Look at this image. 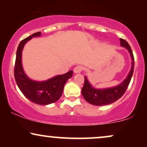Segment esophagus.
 Instances as JSON below:
<instances>
[{
  "label": "esophagus",
  "mask_w": 147,
  "mask_h": 147,
  "mask_svg": "<svg viewBox=\"0 0 147 147\" xmlns=\"http://www.w3.org/2000/svg\"><path fill=\"white\" fill-rule=\"evenodd\" d=\"M82 70H83V67L81 66V65H77L74 68V72L75 73H80Z\"/></svg>",
  "instance_id": "obj_1"
}]
</instances>
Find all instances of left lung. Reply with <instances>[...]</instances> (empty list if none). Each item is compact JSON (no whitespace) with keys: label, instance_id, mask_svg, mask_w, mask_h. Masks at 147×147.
Listing matches in <instances>:
<instances>
[{"label":"left lung","instance_id":"obj_1","mask_svg":"<svg viewBox=\"0 0 147 147\" xmlns=\"http://www.w3.org/2000/svg\"><path fill=\"white\" fill-rule=\"evenodd\" d=\"M120 45L128 50L131 58V68L126 78L119 85L108 88L98 89L92 87L86 77H84V85L82 90L84 98L89 104L95 106H104L111 104L119 99L124 95L131 82L134 70V57L131 46L125 40L119 38Z\"/></svg>","mask_w":147,"mask_h":147}]
</instances>
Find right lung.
Instances as JSON below:
<instances>
[{
    "label": "right lung",
    "mask_w": 147,
    "mask_h": 147,
    "mask_svg": "<svg viewBox=\"0 0 147 147\" xmlns=\"http://www.w3.org/2000/svg\"><path fill=\"white\" fill-rule=\"evenodd\" d=\"M41 32L33 34L21 41L16 51L14 67V77L20 90L30 101L39 105H48L58 101L63 93V88L73 71L57 75L48 80L38 82L31 79L25 73L22 65V51L25 43L32 37L40 36Z\"/></svg>",
    "instance_id": "add662e5"
}]
</instances>
